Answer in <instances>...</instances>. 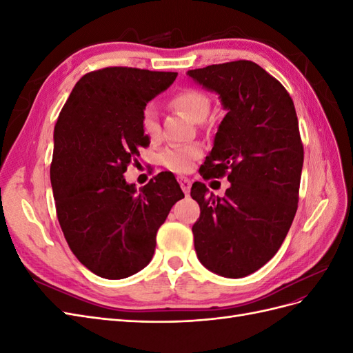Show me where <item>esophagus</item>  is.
<instances>
[{"instance_id":"34e87169","label":"esophagus","mask_w":353,"mask_h":353,"mask_svg":"<svg viewBox=\"0 0 353 353\" xmlns=\"http://www.w3.org/2000/svg\"><path fill=\"white\" fill-rule=\"evenodd\" d=\"M178 183H179L181 188H183L184 193L188 194L190 193V188H191V181L188 178H185V176H179L178 178Z\"/></svg>"}]
</instances>
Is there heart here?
<instances>
[{
  "label": "heart",
  "mask_w": 353,
  "mask_h": 353,
  "mask_svg": "<svg viewBox=\"0 0 353 353\" xmlns=\"http://www.w3.org/2000/svg\"><path fill=\"white\" fill-rule=\"evenodd\" d=\"M172 108L183 112L190 121L201 123L206 119L210 112V99L206 92L196 88H185L176 92L170 100ZM141 128L145 135L150 138H157L160 135V122L159 112L153 103H148L141 112ZM203 154V148L200 144H185V145H172L160 154L162 163L174 172L184 174L194 166V162Z\"/></svg>",
  "instance_id": "1"
}]
</instances>
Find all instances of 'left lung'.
Instances as JSON below:
<instances>
[{"label":"left lung","instance_id":"left-lung-1","mask_svg":"<svg viewBox=\"0 0 353 353\" xmlns=\"http://www.w3.org/2000/svg\"><path fill=\"white\" fill-rule=\"evenodd\" d=\"M187 74L219 94L228 110L200 175H227L231 187L223 197L208 196L203 183L191 187L200 206L194 249L209 271L241 279L274 258L296 215L303 144L294 104L279 81L249 60Z\"/></svg>","mask_w":353,"mask_h":353}]
</instances>
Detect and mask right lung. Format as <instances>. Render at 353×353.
Listing matches in <instances>:
<instances>
[{"instance_id": "right-lung-1", "label": "right lung", "mask_w": 353, "mask_h": 353, "mask_svg": "<svg viewBox=\"0 0 353 353\" xmlns=\"http://www.w3.org/2000/svg\"><path fill=\"white\" fill-rule=\"evenodd\" d=\"M176 74L122 66L90 72L59 114L50 168L59 223L78 261L103 279L122 280L150 263L157 230L184 197L174 175L159 174L140 193L123 178L150 144L143 108Z\"/></svg>"}]
</instances>
